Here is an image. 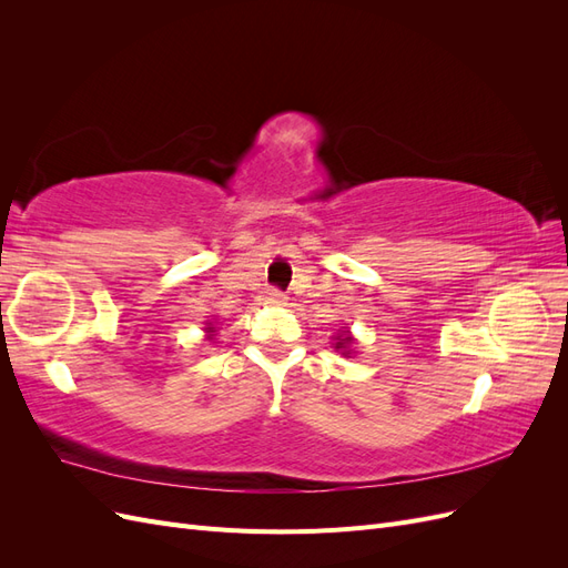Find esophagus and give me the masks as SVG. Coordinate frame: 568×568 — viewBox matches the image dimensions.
Here are the masks:
<instances>
[{"label": "esophagus", "mask_w": 568, "mask_h": 568, "mask_svg": "<svg viewBox=\"0 0 568 568\" xmlns=\"http://www.w3.org/2000/svg\"><path fill=\"white\" fill-rule=\"evenodd\" d=\"M261 305H267V307H277V305H284V301H286V296L282 294V291H277V288H267V291H263L261 294Z\"/></svg>", "instance_id": "esophagus-1"}]
</instances>
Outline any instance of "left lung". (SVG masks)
<instances>
[{
  "label": "left lung",
  "instance_id": "8db88e82",
  "mask_svg": "<svg viewBox=\"0 0 568 568\" xmlns=\"http://www.w3.org/2000/svg\"><path fill=\"white\" fill-rule=\"evenodd\" d=\"M353 343H355V338H353V336H351V332L346 329V332H343V336H336L334 348H336V351H341V353L346 355V357H351V346H353Z\"/></svg>",
  "mask_w": 568,
  "mask_h": 568
}]
</instances>
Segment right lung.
I'll return each mask as SVG.
<instances>
[{
	"label": "right lung",
	"instance_id": "obj_1",
	"mask_svg": "<svg viewBox=\"0 0 568 568\" xmlns=\"http://www.w3.org/2000/svg\"><path fill=\"white\" fill-rule=\"evenodd\" d=\"M205 332H209V336H211V338H213V332H215V326H213V324H211V322H209V326H205Z\"/></svg>",
	"mask_w": 568,
	"mask_h": 568
}]
</instances>
